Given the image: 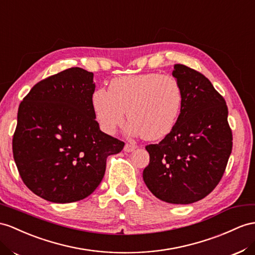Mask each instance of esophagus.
<instances>
[{
  "instance_id": "esophagus-1",
  "label": "esophagus",
  "mask_w": 255,
  "mask_h": 255,
  "mask_svg": "<svg viewBox=\"0 0 255 255\" xmlns=\"http://www.w3.org/2000/svg\"><path fill=\"white\" fill-rule=\"evenodd\" d=\"M135 148H136V146L134 144H129V143H127V144L124 146V151L127 153H130V152H133Z\"/></svg>"
}]
</instances>
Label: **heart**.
Wrapping results in <instances>:
<instances>
[{
  "label": "heart",
  "mask_w": 255,
  "mask_h": 255,
  "mask_svg": "<svg viewBox=\"0 0 255 255\" xmlns=\"http://www.w3.org/2000/svg\"><path fill=\"white\" fill-rule=\"evenodd\" d=\"M182 106L183 90L179 81L159 73L115 77L109 90L99 88L91 96V107L102 131L113 134L127 113V132L148 141L160 140L172 131Z\"/></svg>",
  "instance_id": "1"
}]
</instances>
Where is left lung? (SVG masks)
Returning a JSON list of instances; mask_svg holds the SVG:
<instances>
[{"mask_svg": "<svg viewBox=\"0 0 255 255\" xmlns=\"http://www.w3.org/2000/svg\"><path fill=\"white\" fill-rule=\"evenodd\" d=\"M172 75L183 90L182 112L170 133L145 147L149 164L143 181L158 199L188 205L219 184L232 153L233 135L226 102L211 82L183 64H174Z\"/></svg>", "mask_w": 255, "mask_h": 255, "instance_id": "1", "label": "left lung"}]
</instances>
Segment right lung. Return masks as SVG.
<instances>
[{"label":"right lung","instance_id":"1","mask_svg":"<svg viewBox=\"0 0 255 255\" xmlns=\"http://www.w3.org/2000/svg\"><path fill=\"white\" fill-rule=\"evenodd\" d=\"M94 73L71 68L34 85L18 109L12 153L30 191L56 204L101 183L109 155L125 143L102 132L91 107Z\"/></svg>","mask_w":255,"mask_h":255}]
</instances>
